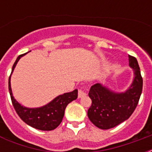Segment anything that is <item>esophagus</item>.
Listing matches in <instances>:
<instances>
[{"label": "esophagus", "mask_w": 152, "mask_h": 152, "mask_svg": "<svg viewBox=\"0 0 152 152\" xmlns=\"http://www.w3.org/2000/svg\"><path fill=\"white\" fill-rule=\"evenodd\" d=\"M86 95V89L85 87H82L80 89H78V98H82L84 96Z\"/></svg>", "instance_id": "obj_1"}]
</instances>
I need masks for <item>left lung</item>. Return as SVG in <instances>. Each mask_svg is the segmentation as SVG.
<instances>
[{
	"instance_id": "obj_1",
	"label": "left lung",
	"mask_w": 152,
	"mask_h": 152,
	"mask_svg": "<svg viewBox=\"0 0 152 152\" xmlns=\"http://www.w3.org/2000/svg\"><path fill=\"white\" fill-rule=\"evenodd\" d=\"M129 63L134 78L124 93H115L99 83L91 86L89 92L92 104L88 110L89 121L101 129L115 127L128 120L137 107L142 90V77L136 58L129 55Z\"/></svg>"
}]
</instances>
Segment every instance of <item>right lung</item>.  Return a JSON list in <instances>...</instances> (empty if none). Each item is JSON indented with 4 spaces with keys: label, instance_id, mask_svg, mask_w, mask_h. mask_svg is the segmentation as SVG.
Instances as JSON below:
<instances>
[{
    "label": "right lung",
    "instance_id": "obj_1",
    "mask_svg": "<svg viewBox=\"0 0 152 152\" xmlns=\"http://www.w3.org/2000/svg\"><path fill=\"white\" fill-rule=\"evenodd\" d=\"M24 54H21L17 58L15 63L12 67L11 74L14 72L16 64L20 58ZM9 78V91L11 98L12 104L15 111L27 124L40 130L50 131L56 129L63 121L64 112L68 103L76 100L78 97V90L75 89L72 92L66 93L62 95L56 97L46 105L37 107V108H28L19 104L14 98L10 86V76Z\"/></svg>",
    "mask_w": 152,
    "mask_h": 152
}]
</instances>
